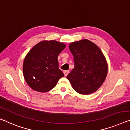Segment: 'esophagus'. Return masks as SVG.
Instances as JSON below:
<instances>
[{"label":"esophagus","instance_id":"1","mask_svg":"<svg viewBox=\"0 0 130 130\" xmlns=\"http://www.w3.org/2000/svg\"><path fill=\"white\" fill-rule=\"evenodd\" d=\"M63 73H64V76L66 77L67 75H68V74L69 73V71H67V70H65V71H64Z\"/></svg>","mask_w":130,"mask_h":130}]
</instances>
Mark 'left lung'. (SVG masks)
<instances>
[{
	"instance_id": "1",
	"label": "left lung",
	"mask_w": 130,
	"mask_h": 130,
	"mask_svg": "<svg viewBox=\"0 0 130 130\" xmlns=\"http://www.w3.org/2000/svg\"><path fill=\"white\" fill-rule=\"evenodd\" d=\"M69 49L73 55L74 68L67 78L72 87L82 95L96 91L104 83L108 70L102 52L88 39L71 43Z\"/></svg>"
}]
</instances>
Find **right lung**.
<instances>
[{
  "mask_svg": "<svg viewBox=\"0 0 130 130\" xmlns=\"http://www.w3.org/2000/svg\"><path fill=\"white\" fill-rule=\"evenodd\" d=\"M65 47V44L56 41H43L27 53L23 63V75L32 89L40 92L49 91L64 77L57 57Z\"/></svg>",
  "mask_w": 130,
  "mask_h": 130,
  "instance_id": "add662e5",
  "label": "right lung"
}]
</instances>
